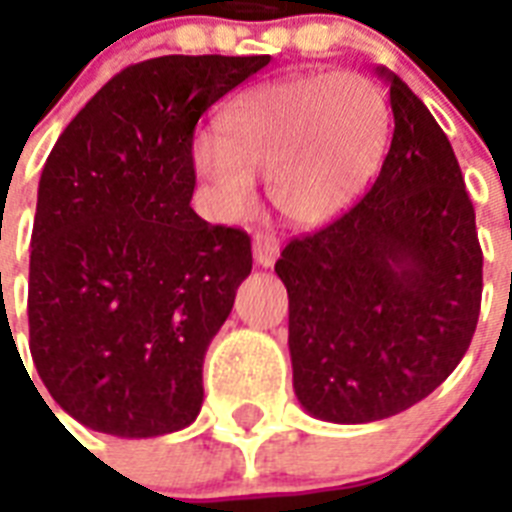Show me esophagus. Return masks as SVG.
Listing matches in <instances>:
<instances>
[{
    "label": "esophagus",
    "instance_id": "34e87169",
    "mask_svg": "<svg viewBox=\"0 0 512 512\" xmlns=\"http://www.w3.org/2000/svg\"><path fill=\"white\" fill-rule=\"evenodd\" d=\"M252 255H255V263L263 265V268H271L279 257V239L273 233L257 231L255 239H252Z\"/></svg>",
    "mask_w": 512,
    "mask_h": 512
}]
</instances>
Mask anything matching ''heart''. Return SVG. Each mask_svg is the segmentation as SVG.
Instances as JSON below:
<instances>
[{"mask_svg":"<svg viewBox=\"0 0 512 512\" xmlns=\"http://www.w3.org/2000/svg\"><path fill=\"white\" fill-rule=\"evenodd\" d=\"M388 132V100L366 74L284 76L225 108L220 138L204 132L193 143V170L225 220L255 204V175H268L281 215L324 225L372 180Z\"/></svg>","mask_w":512,"mask_h":512,"instance_id":"heart-1","label":"heart"}]
</instances>
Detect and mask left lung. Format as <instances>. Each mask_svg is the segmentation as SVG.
<instances>
[{
  "label": "left lung",
  "instance_id": "obj_1",
  "mask_svg": "<svg viewBox=\"0 0 512 512\" xmlns=\"http://www.w3.org/2000/svg\"><path fill=\"white\" fill-rule=\"evenodd\" d=\"M393 138L353 207L284 247L297 401L327 422L404 412L454 372L481 313L484 252L452 143L401 76L377 68Z\"/></svg>",
  "mask_w": 512,
  "mask_h": 512
}]
</instances>
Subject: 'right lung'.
Listing matches in <instances>:
<instances>
[{
	"label": "right lung",
	"mask_w": 512,
	"mask_h": 512,
	"mask_svg": "<svg viewBox=\"0 0 512 512\" xmlns=\"http://www.w3.org/2000/svg\"><path fill=\"white\" fill-rule=\"evenodd\" d=\"M271 55H164L108 79L39 180L28 345L55 404L98 433L196 420L209 342L252 271L241 228L191 209L193 130Z\"/></svg>",
	"instance_id": "right-lung-1"
}]
</instances>
